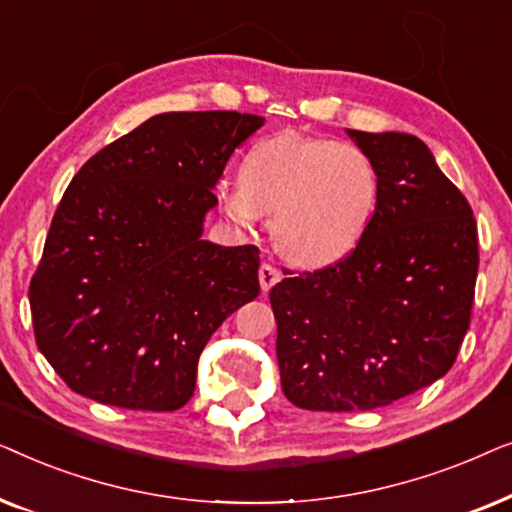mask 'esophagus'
I'll return each instance as SVG.
<instances>
[{
    "label": "esophagus",
    "mask_w": 512,
    "mask_h": 512,
    "mask_svg": "<svg viewBox=\"0 0 512 512\" xmlns=\"http://www.w3.org/2000/svg\"><path fill=\"white\" fill-rule=\"evenodd\" d=\"M279 279H282V272H279L275 265L270 263H263L261 268H258V282H261V289L268 293L272 286H275Z\"/></svg>",
    "instance_id": "34e87169"
}]
</instances>
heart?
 I'll return each mask as SVG.
<instances>
[{
  "label": "heart",
  "mask_w": 512,
  "mask_h": 512,
  "mask_svg": "<svg viewBox=\"0 0 512 512\" xmlns=\"http://www.w3.org/2000/svg\"><path fill=\"white\" fill-rule=\"evenodd\" d=\"M216 195L242 226L272 216L279 251L321 268L363 240L380 200V172L359 144L277 132L251 146L240 181H221Z\"/></svg>",
  "instance_id": "b5f03b06"
}]
</instances>
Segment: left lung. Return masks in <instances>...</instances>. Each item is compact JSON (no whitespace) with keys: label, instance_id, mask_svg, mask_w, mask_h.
<instances>
[{"label":"left lung","instance_id":"8db88e82","mask_svg":"<svg viewBox=\"0 0 512 512\" xmlns=\"http://www.w3.org/2000/svg\"><path fill=\"white\" fill-rule=\"evenodd\" d=\"M380 172L352 254L270 289L284 396L303 410L391 405L443 377L471 324L478 226L422 139L349 130Z\"/></svg>","mask_w":512,"mask_h":512}]
</instances>
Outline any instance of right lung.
<instances>
[{"instance_id":"add662e5","label":"right lung","mask_w":512,"mask_h":512,"mask_svg":"<svg viewBox=\"0 0 512 512\" xmlns=\"http://www.w3.org/2000/svg\"><path fill=\"white\" fill-rule=\"evenodd\" d=\"M263 121L158 114L76 172L30 282L34 340L76 394L153 412L191 401L207 340L261 291L258 247L200 235L228 158Z\"/></svg>"}]
</instances>
